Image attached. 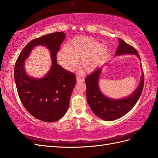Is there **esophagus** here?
I'll return each instance as SVG.
<instances>
[{
	"mask_svg": "<svg viewBox=\"0 0 158 158\" xmlns=\"http://www.w3.org/2000/svg\"><path fill=\"white\" fill-rule=\"evenodd\" d=\"M84 78H82V77H79V76H77V81L79 83V82H83L84 81Z\"/></svg>",
	"mask_w": 158,
	"mask_h": 158,
	"instance_id": "1",
	"label": "esophagus"
}]
</instances>
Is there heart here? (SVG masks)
Returning a JSON list of instances; mask_svg holds the SVG:
<instances>
[{
	"instance_id": "1",
	"label": "heart",
	"mask_w": 158,
	"mask_h": 158,
	"mask_svg": "<svg viewBox=\"0 0 158 158\" xmlns=\"http://www.w3.org/2000/svg\"><path fill=\"white\" fill-rule=\"evenodd\" d=\"M107 53V48L89 36H80L70 40L66 48L58 54V60L63 68L73 70L78 65V60L82 59V68L92 71L97 64Z\"/></svg>"
}]
</instances>
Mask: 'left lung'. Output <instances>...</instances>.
Returning <instances> with one entry per match:
<instances>
[{"mask_svg":"<svg viewBox=\"0 0 158 158\" xmlns=\"http://www.w3.org/2000/svg\"><path fill=\"white\" fill-rule=\"evenodd\" d=\"M119 45L115 55L133 53L140 58L139 53L132 46L127 44L122 39H119ZM101 68L97 69L85 79L86 96L90 108L96 116L105 121L119 119L132 109L141 95L144 86V75L143 74L140 85L136 91L127 98L121 100L108 98L104 96L98 88V78Z\"/></svg>","mask_w":158,"mask_h":158,"instance_id":"left-lung-1","label":"left lung"}]
</instances>
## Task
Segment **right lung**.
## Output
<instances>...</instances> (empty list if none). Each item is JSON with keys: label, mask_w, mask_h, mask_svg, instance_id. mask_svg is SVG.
Instances as JSON below:
<instances>
[{"label": "right lung", "mask_w": 158, "mask_h": 158, "mask_svg": "<svg viewBox=\"0 0 158 158\" xmlns=\"http://www.w3.org/2000/svg\"><path fill=\"white\" fill-rule=\"evenodd\" d=\"M65 36L64 32H56L32 40L23 48L15 64L14 79L20 100L32 116L45 122H56L65 115L76 84L75 74L57 64L56 54ZM39 44L50 49L53 62L48 75L36 80L26 75L23 64L31 49Z\"/></svg>", "instance_id": "add662e5"}]
</instances>
